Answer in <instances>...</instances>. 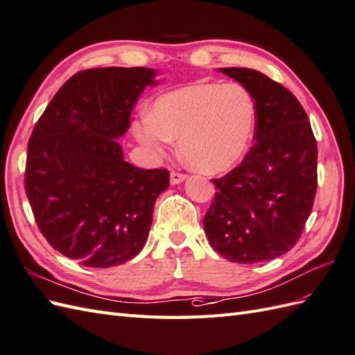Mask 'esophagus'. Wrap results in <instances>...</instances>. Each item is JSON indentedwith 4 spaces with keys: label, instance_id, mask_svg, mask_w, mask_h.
I'll list each match as a JSON object with an SVG mask.
<instances>
[{
    "label": "esophagus",
    "instance_id": "esophagus-1",
    "mask_svg": "<svg viewBox=\"0 0 355 355\" xmlns=\"http://www.w3.org/2000/svg\"><path fill=\"white\" fill-rule=\"evenodd\" d=\"M186 178H187V175L186 174H181V172H177V171H172L171 172V184L183 183Z\"/></svg>",
    "mask_w": 355,
    "mask_h": 355
}]
</instances>
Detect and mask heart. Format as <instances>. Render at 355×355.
I'll list each match as a JSON object with an SVG mask.
<instances>
[{
	"label": "heart",
	"mask_w": 355,
	"mask_h": 355,
	"mask_svg": "<svg viewBox=\"0 0 355 355\" xmlns=\"http://www.w3.org/2000/svg\"><path fill=\"white\" fill-rule=\"evenodd\" d=\"M255 103L239 83H195L154 101L135 122V135L154 155L180 139V151L192 168L219 174L242 160L254 135Z\"/></svg>",
	"instance_id": "1"
}]
</instances>
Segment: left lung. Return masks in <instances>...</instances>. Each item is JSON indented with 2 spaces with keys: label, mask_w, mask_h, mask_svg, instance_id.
Instances as JSON below:
<instances>
[{
  "label": "left lung",
  "mask_w": 355,
  "mask_h": 355,
  "mask_svg": "<svg viewBox=\"0 0 355 355\" xmlns=\"http://www.w3.org/2000/svg\"><path fill=\"white\" fill-rule=\"evenodd\" d=\"M255 103L254 140L237 168L213 180L215 200L202 219L211 248L230 261H268L300 241L318 189V146L296 96L265 73L220 68Z\"/></svg>",
  "instance_id": "left-lung-1"
}]
</instances>
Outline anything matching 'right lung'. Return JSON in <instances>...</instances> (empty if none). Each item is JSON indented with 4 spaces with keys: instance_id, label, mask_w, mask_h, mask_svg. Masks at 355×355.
I'll return each mask as SVG.
<instances>
[{
    "instance_id": "obj_1",
    "label": "right lung",
    "mask_w": 355,
    "mask_h": 355,
    "mask_svg": "<svg viewBox=\"0 0 355 355\" xmlns=\"http://www.w3.org/2000/svg\"><path fill=\"white\" fill-rule=\"evenodd\" d=\"M150 68H94L54 95L28 140L26 192L40 233L54 250L89 268H110L144 248L166 169L123 160L114 139L130 127Z\"/></svg>"
}]
</instances>
